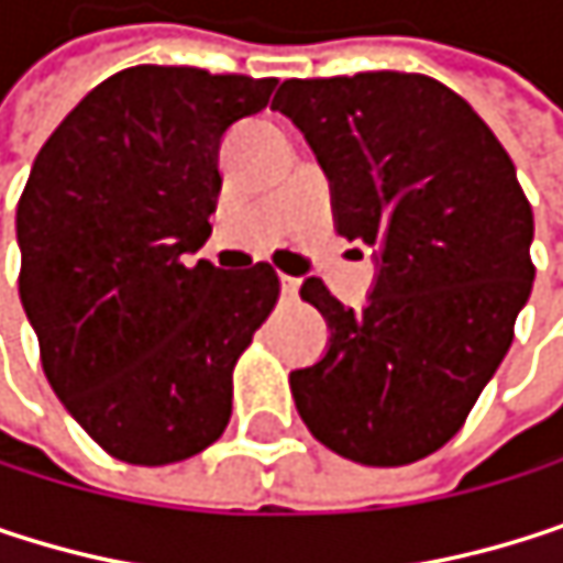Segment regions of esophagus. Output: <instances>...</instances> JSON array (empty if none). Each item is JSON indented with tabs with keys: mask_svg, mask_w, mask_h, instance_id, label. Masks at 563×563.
I'll use <instances>...</instances> for the list:
<instances>
[{
	"mask_svg": "<svg viewBox=\"0 0 563 563\" xmlns=\"http://www.w3.org/2000/svg\"><path fill=\"white\" fill-rule=\"evenodd\" d=\"M279 287H284V297H287V300H297V294H300V279H297V276H279Z\"/></svg>",
	"mask_w": 563,
	"mask_h": 563,
	"instance_id": "1",
	"label": "esophagus"
}]
</instances>
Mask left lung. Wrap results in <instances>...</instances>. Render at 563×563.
Returning <instances> with one entry per match:
<instances>
[{"label":"left lung","instance_id":"left-lung-1","mask_svg":"<svg viewBox=\"0 0 563 563\" xmlns=\"http://www.w3.org/2000/svg\"><path fill=\"white\" fill-rule=\"evenodd\" d=\"M273 108L327 170L336 230L379 263L363 310L317 276L300 287L330 350L290 373L297 412L350 462H419L465 426L515 340L534 284L531 203L492 128L429 75L290 78Z\"/></svg>","mask_w":563,"mask_h":563}]
</instances>
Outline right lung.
Returning a JSON list of instances; mask_svg holds the SVG:
<instances>
[{
    "instance_id": "1",
    "label": "right lung",
    "mask_w": 563,
    "mask_h": 563,
    "mask_svg": "<svg viewBox=\"0 0 563 563\" xmlns=\"http://www.w3.org/2000/svg\"><path fill=\"white\" fill-rule=\"evenodd\" d=\"M276 78L134 65L91 88L42 144L15 210L19 297L71 419L128 465L213 445L233 366L279 297L269 263L194 260L220 194L223 131Z\"/></svg>"
}]
</instances>
